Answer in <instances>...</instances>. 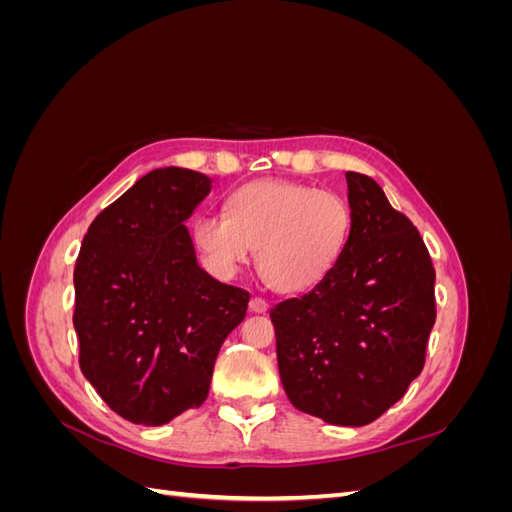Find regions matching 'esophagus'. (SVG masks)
I'll return each instance as SVG.
<instances>
[{
  "instance_id": "1",
  "label": "esophagus",
  "mask_w": 512,
  "mask_h": 512,
  "mask_svg": "<svg viewBox=\"0 0 512 512\" xmlns=\"http://www.w3.org/2000/svg\"><path fill=\"white\" fill-rule=\"evenodd\" d=\"M267 309H269V303H267L265 299L254 297V299L250 301V312H254V314H265Z\"/></svg>"
}]
</instances>
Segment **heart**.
I'll return each mask as SVG.
<instances>
[{
    "mask_svg": "<svg viewBox=\"0 0 512 512\" xmlns=\"http://www.w3.org/2000/svg\"><path fill=\"white\" fill-rule=\"evenodd\" d=\"M352 228L346 200L292 181H254L228 198L226 213H203L192 237L205 265L235 277L254 260L280 292L316 288L342 258Z\"/></svg>",
    "mask_w": 512,
    "mask_h": 512,
    "instance_id": "obj_1",
    "label": "heart"
}]
</instances>
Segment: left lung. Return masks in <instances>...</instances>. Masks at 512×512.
<instances>
[{"mask_svg": "<svg viewBox=\"0 0 512 512\" xmlns=\"http://www.w3.org/2000/svg\"><path fill=\"white\" fill-rule=\"evenodd\" d=\"M352 228L327 280L271 309L290 404L339 427L376 421L421 374L436 322V271L380 185L346 173Z\"/></svg>", "mask_w": 512, "mask_h": 512, "instance_id": "8db88e82", "label": "left lung"}]
</instances>
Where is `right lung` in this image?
Segmentation results:
<instances>
[{
  "label": "right lung",
  "mask_w": 512,
  "mask_h": 512,
  "mask_svg": "<svg viewBox=\"0 0 512 512\" xmlns=\"http://www.w3.org/2000/svg\"><path fill=\"white\" fill-rule=\"evenodd\" d=\"M211 179L156 168L106 207L74 267L81 371L108 408L158 427L205 404L226 337L250 294L198 265L185 226Z\"/></svg>",
  "instance_id": "obj_1"
}]
</instances>
